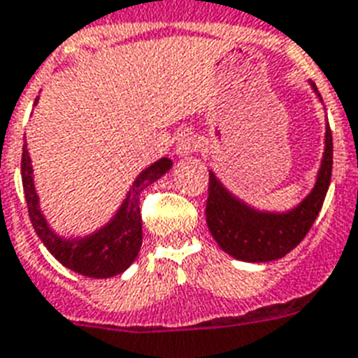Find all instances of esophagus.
Masks as SVG:
<instances>
[{"instance_id": "obj_1", "label": "esophagus", "mask_w": 358, "mask_h": 358, "mask_svg": "<svg viewBox=\"0 0 358 358\" xmlns=\"http://www.w3.org/2000/svg\"><path fill=\"white\" fill-rule=\"evenodd\" d=\"M199 148V138L192 129H181L177 134L176 153L179 157H187V155L196 153Z\"/></svg>"}]
</instances>
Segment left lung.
<instances>
[{
    "label": "left lung",
    "instance_id": "obj_1",
    "mask_svg": "<svg viewBox=\"0 0 358 358\" xmlns=\"http://www.w3.org/2000/svg\"><path fill=\"white\" fill-rule=\"evenodd\" d=\"M312 90L317 93L314 84ZM331 173L332 134L329 124L325 129V151L314 188L297 207L287 213L254 209L235 198L220 179L209 171V198L205 217L210 235L226 254L241 262L263 263L284 257L306 237L320 215L331 185Z\"/></svg>",
    "mask_w": 358,
    "mask_h": 358
}]
</instances>
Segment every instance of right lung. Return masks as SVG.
<instances>
[{"label":"right lung","instance_id":"1","mask_svg":"<svg viewBox=\"0 0 358 358\" xmlns=\"http://www.w3.org/2000/svg\"><path fill=\"white\" fill-rule=\"evenodd\" d=\"M37 104V102H35ZM171 168L170 159H160L155 164L141 171L132 182V188L127 198L113 215L106 226L96 229L87 237L66 239L50 228L46 218L41 213L38 196L33 182V166L27 145L22 153V185L26 194L27 210L31 218L35 234L48 248L50 254L66 268L90 278H110L121 274L134 262L141 248V215H140V194L149 185L159 181L166 171Z\"/></svg>","mask_w":358,"mask_h":358}]
</instances>
